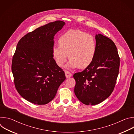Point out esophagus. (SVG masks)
Instances as JSON below:
<instances>
[{
  "label": "esophagus",
  "instance_id": "34e87169",
  "mask_svg": "<svg viewBox=\"0 0 134 134\" xmlns=\"http://www.w3.org/2000/svg\"><path fill=\"white\" fill-rule=\"evenodd\" d=\"M65 75H66V78L68 79V78L71 77V75H72V74L71 72H70L69 71H65Z\"/></svg>",
  "mask_w": 134,
  "mask_h": 134
}]
</instances>
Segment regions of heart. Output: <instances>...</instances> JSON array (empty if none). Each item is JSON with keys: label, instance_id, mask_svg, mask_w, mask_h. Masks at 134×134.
Instances as JSON below:
<instances>
[{"label": "heart", "instance_id": "heart-1", "mask_svg": "<svg viewBox=\"0 0 134 134\" xmlns=\"http://www.w3.org/2000/svg\"><path fill=\"white\" fill-rule=\"evenodd\" d=\"M58 44L59 46L52 47V53L59 67L64 66L68 54L70 61L66 66L67 68H86L91 64L96 53L94 37L79 30H70L65 32L59 38Z\"/></svg>", "mask_w": 134, "mask_h": 134}]
</instances>
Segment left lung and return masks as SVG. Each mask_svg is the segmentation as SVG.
<instances>
[{
  "label": "left lung",
  "instance_id": "obj_1",
  "mask_svg": "<svg viewBox=\"0 0 134 134\" xmlns=\"http://www.w3.org/2000/svg\"><path fill=\"white\" fill-rule=\"evenodd\" d=\"M97 50L91 63L83 71L76 72L74 92L85 105L98 104L112 93L119 71L120 58L116 46L109 38L95 36Z\"/></svg>",
  "mask_w": 134,
  "mask_h": 134
}]
</instances>
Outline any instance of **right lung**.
Masks as SVG:
<instances>
[{"mask_svg":"<svg viewBox=\"0 0 134 134\" xmlns=\"http://www.w3.org/2000/svg\"><path fill=\"white\" fill-rule=\"evenodd\" d=\"M64 25L62 21L48 23L27 33L17 44L12 63L15 86L22 97L32 103L50 102L66 79L52 53L54 36Z\"/></svg>","mask_w":134,"mask_h":134,"instance_id":"right-lung-1","label":"right lung"}]
</instances>
